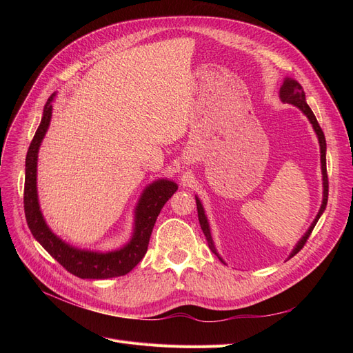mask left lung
<instances>
[{"instance_id": "1", "label": "left lung", "mask_w": 353, "mask_h": 353, "mask_svg": "<svg viewBox=\"0 0 353 353\" xmlns=\"http://www.w3.org/2000/svg\"><path fill=\"white\" fill-rule=\"evenodd\" d=\"M280 100H281L283 103L293 104L294 108H297L299 110H301V112L307 117V121L311 122V125H312V128H314V131H315V134H316V137H318L319 153H321V172H323V203H321V208H319V210H318V213H316V216H315L314 222L311 223V227L307 228V231L303 234V237L297 241V244L293 248L292 253L288 254V259H290V258H293V256H294L299 250H301V249L303 248L306 240L309 239V236H311V232H312V230L315 228L318 219L321 218V215H323L324 210H325V206H327V200H328V176H327V162H325L327 144H325V137H324V132H323V130H321V126H319V123H318V121H316V117H315L314 112L311 110V108H309L306 100H305V92H303V88H302L301 83H299L297 81H294L293 78H288V77L284 78L283 85H281V88H280ZM196 203H197V213H199L200 227H201L203 234H205V237H206V240H208L209 248H210V250H212L213 253H215V254L218 256V258L221 259V262H223V259L221 258L219 253L216 252L215 243H213V240H212L210 227H209V221H208V216H206V213H205V208H203L201 201H200V199H199L197 196H196ZM223 263H225V262H223Z\"/></svg>"}]
</instances>
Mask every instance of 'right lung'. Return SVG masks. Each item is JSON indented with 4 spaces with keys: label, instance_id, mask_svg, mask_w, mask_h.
Here are the masks:
<instances>
[{
    "label": "right lung",
    "instance_id": "add662e5",
    "mask_svg": "<svg viewBox=\"0 0 353 353\" xmlns=\"http://www.w3.org/2000/svg\"><path fill=\"white\" fill-rule=\"evenodd\" d=\"M56 99V92L50 95L42 112V119L34 135L29 150L26 154L25 168V216L32 236L44 248L52 258H54L63 268L79 279L104 280L113 276L125 275L132 271L134 266L140 262L148 248V241L156 219L165 203L170 199L178 185L170 179H157L150 185H147L138 200L134 210V230L132 236L126 244L116 250L95 252L88 249H78L74 245L61 240L51 231L41 212L38 187H37V168H38V152L42 140L48 131L52 114V100Z\"/></svg>",
    "mask_w": 353,
    "mask_h": 353
}]
</instances>
